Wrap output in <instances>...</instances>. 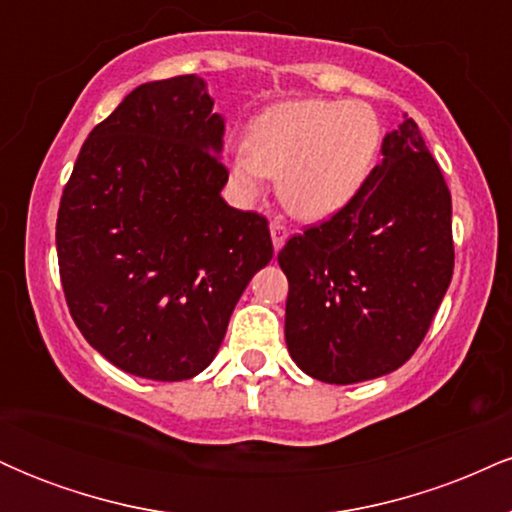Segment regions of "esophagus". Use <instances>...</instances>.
Returning <instances> with one entry per match:
<instances>
[{
	"label": "esophagus",
	"mask_w": 512,
	"mask_h": 512,
	"mask_svg": "<svg viewBox=\"0 0 512 512\" xmlns=\"http://www.w3.org/2000/svg\"><path fill=\"white\" fill-rule=\"evenodd\" d=\"M269 233H272V243H274V250L279 252L281 248H284L286 238H289V228L284 226L279 219H274L272 223H269Z\"/></svg>",
	"instance_id": "1"
}]
</instances>
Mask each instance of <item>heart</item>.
Instances as JSON below:
<instances>
[{
	"instance_id": "obj_1",
	"label": "heart",
	"mask_w": 512,
	"mask_h": 512,
	"mask_svg": "<svg viewBox=\"0 0 512 512\" xmlns=\"http://www.w3.org/2000/svg\"><path fill=\"white\" fill-rule=\"evenodd\" d=\"M380 144L383 125L368 103L286 101L252 122L248 146L231 154V178L248 197L279 178L286 211L301 221H325L361 192Z\"/></svg>"
}]
</instances>
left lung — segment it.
Masks as SVG:
<instances>
[{
    "label": "left lung",
    "instance_id": "left-lung-1",
    "mask_svg": "<svg viewBox=\"0 0 512 512\" xmlns=\"http://www.w3.org/2000/svg\"><path fill=\"white\" fill-rule=\"evenodd\" d=\"M286 346L310 378L351 385L392 373L424 342L455 267L452 199L411 117L342 211L279 252Z\"/></svg>",
    "mask_w": 512,
    "mask_h": 512
}]
</instances>
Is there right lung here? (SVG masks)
<instances>
[{
    "label": "right lung",
    "mask_w": 512,
    "mask_h": 512,
    "mask_svg": "<svg viewBox=\"0 0 512 512\" xmlns=\"http://www.w3.org/2000/svg\"><path fill=\"white\" fill-rule=\"evenodd\" d=\"M195 74L149 81L93 127L64 185L57 260L86 342L139 378L214 361L257 269L267 219L223 202V117Z\"/></svg>",
    "instance_id": "obj_1"
}]
</instances>
